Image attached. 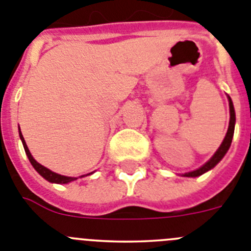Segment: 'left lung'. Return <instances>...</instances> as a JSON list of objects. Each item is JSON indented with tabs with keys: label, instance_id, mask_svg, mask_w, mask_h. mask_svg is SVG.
Wrapping results in <instances>:
<instances>
[{
	"label": "left lung",
	"instance_id": "obj_1",
	"mask_svg": "<svg viewBox=\"0 0 251 251\" xmlns=\"http://www.w3.org/2000/svg\"><path fill=\"white\" fill-rule=\"evenodd\" d=\"M227 101H229V109H230V120H229V127H227L226 131V135H225L224 140L221 142V145L219 146V149L216 150V152L214 153L211 159L209 161L205 162L202 166H200L199 169L196 170L190 171V173H185L182 174V176L185 177H196V176H200L202 174L207 173L209 170H211L213 168H215L216 165L221 161V159L225 156V153L227 152L229 150L230 145H231V141H232V136H234V130H235V123H236V119H235V110H234V105H232V101L230 99V96H227Z\"/></svg>",
	"mask_w": 251,
	"mask_h": 251
}]
</instances>
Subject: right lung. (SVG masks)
I'll list each match as a JSON object with an SVG mask.
<instances>
[{"label": "right lung", "mask_w": 251, "mask_h": 251, "mask_svg": "<svg viewBox=\"0 0 251 251\" xmlns=\"http://www.w3.org/2000/svg\"><path fill=\"white\" fill-rule=\"evenodd\" d=\"M19 134H20V139H21V141H22V145H24L25 152H26L27 157H28V160H30L31 165H32L33 168H35V170L37 171V173L40 174V175H41L44 179H46L47 181H50V182H53V184H69V182H71V181H74V180L77 179V177H71V176H64V175H60V174H56V173H53V171L50 170V169L45 168L44 165L38 164V162L33 159V156L31 155V152H30V150H28V148H27L26 141H25L24 136H22L21 130H20V126H19ZM91 174H94V173H90V174H87V175H91ZM83 176H86V175H82V176H80V177H83Z\"/></svg>", "instance_id": "obj_1"}]
</instances>
